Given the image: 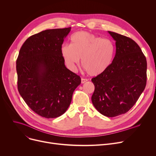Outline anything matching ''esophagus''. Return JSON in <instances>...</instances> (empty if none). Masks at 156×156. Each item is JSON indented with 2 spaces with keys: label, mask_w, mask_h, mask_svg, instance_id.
<instances>
[{
  "label": "esophagus",
  "mask_w": 156,
  "mask_h": 156,
  "mask_svg": "<svg viewBox=\"0 0 156 156\" xmlns=\"http://www.w3.org/2000/svg\"><path fill=\"white\" fill-rule=\"evenodd\" d=\"M88 81V80H87V79L81 78V83H85L86 81Z\"/></svg>",
  "instance_id": "obj_1"
}]
</instances>
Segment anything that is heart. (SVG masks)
<instances>
[{"instance_id":"heart-1","label":"heart","mask_w":156,"mask_h":156,"mask_svg":"<svg viewBox=\"0 0 156 156\" xmlns=\"http://www.w3.org/2000/svg\"><path fill=\"white\" fill-rule=\"evenodd\" d=\"M70 40V45L63 44L61 48L69 69L75 71L80 58L81 64L90 76L100 75L110 67L116 50L111 40L81 31L74 34Z\"/></svg>"}]
</instances>
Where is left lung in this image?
Here are the masks:
<instances>
[{"label":"left lung","mask_w":156,"mask_h":156,"mask_svg":"<svg viewBox=\"0 0 156 156\" xmlns=\"http://www.w3.org/2000/svg\"><path fill=\"white\" fill-rule=\"evenodd\" d=\"M116 41V54L110 67L92 79L95 90L92 102L102 115L115 117L127 112L144 92L147 61L134 40L108 31Z\"/></svg>","instance_id":"1"}]
</instances>
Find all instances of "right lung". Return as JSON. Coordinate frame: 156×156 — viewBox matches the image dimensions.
<instances>
[{"mask_svg":"<svg viewBox=\"0 0 156 156\" xmlns=\"http://www.w3.org/2000/svg\"><path fill=\"white\" fill-rule=\"evenodd\" d=\"M71 28L46 30L30 37L16 60L20 94L33 111L45 118L66 111L81 83V78L66 67L61 53Z\"/></svg>","mask_w":156,"mask_h":156,"instance_id":"add662e5","label":"right lung"}]
</instances>
